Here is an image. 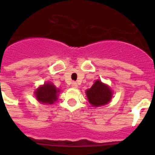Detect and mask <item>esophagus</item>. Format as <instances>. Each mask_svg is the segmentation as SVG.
<instances>
[{"label":"esophagus","mask_w":155,"mask_h":155,"mask_svg":"<svg viewBox=\"0 0 155 155\" xmlns=\"http://www.w3.org/2000/svg\"><path fill=\"white\" fill-rule=\"evenodd\" d=\"M71 86H72L74 88H77L78 85V83H77V82L73 81V82H72V84H71Z\"/></svg>","instance_id":"esophagus-1"}]
</instances>
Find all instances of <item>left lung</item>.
Instances as JSON below:
<instances>
[{
  "mask_svg": "<svg viewBox=\"0 0 155 155\" xmlns=\"http://www.w3.org/2000/svg\"><path fill=\"white\" fill-rule=\"evenodd\" d=\"M86 95L92 106L99 107L110 102L113 97V91L107 84L97 80L91 88L86 91Z\"/></svg>",
  "mask_w": 155,
  "mask_h": 155,
  "instance_id": "obj_1",
  "label": "left lung"
}]
</instances>
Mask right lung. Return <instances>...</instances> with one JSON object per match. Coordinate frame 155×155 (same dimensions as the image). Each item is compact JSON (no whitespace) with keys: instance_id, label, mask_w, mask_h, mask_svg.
Listing matches in <instances>:
<instances>
[{"instance_id":"obj_1","label":"right lung","mask_w":155,"mask_h":155,"mask_svg":"<svg viewBox=\"0 0 155 155\" xmlns=\"http://www.w3.org/2000/svg\"><path fill=\"white\" fill-rule=\"evenodd\" d=\"M60 89L57 88L50 82H46L35 90V95L36 99L42 104H53L58 99Z\"/></svg>"}]
</instances>
